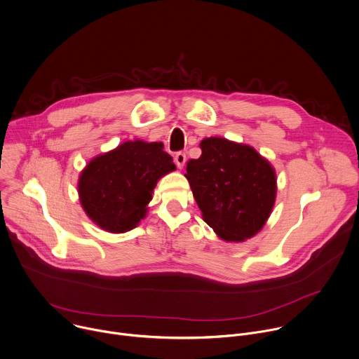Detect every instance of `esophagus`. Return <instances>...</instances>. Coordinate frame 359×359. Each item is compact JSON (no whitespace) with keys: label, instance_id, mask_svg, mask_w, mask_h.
<instances>
[{"label":"esophagus","instance_id":"obj_1","mask_svg":"<svg viewBox=\"0 0 359 359\" xmlns=\"http://www.w3.org/2000/svg\"><path fill=\"white\" fill-rule=\"evenodd\" d=\"M175 163L177 165L179 169H182L184 166V163H186V154L184 152H177L175 155Z\"/></svg>","mask_w":359,"mask_h":359}]
</instances>
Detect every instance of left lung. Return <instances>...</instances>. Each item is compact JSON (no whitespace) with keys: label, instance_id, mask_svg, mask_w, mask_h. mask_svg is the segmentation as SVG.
<instances>
[{"label":"left lung","instance_id":"8db88e82","mask_svg":"<svg viewBox=\"0 0 359 359\" xmlns=\"http://www.w3.org/2000/svg\"><path fill=\"white\" fill-rule=\"evenodd\" d=\"M184 175L204 221L226 242L255 236L269 219L277 194L276 170L253 147L210 137Z\"/></svg>","mask_w":359,"mask_h":359}]
</instances>
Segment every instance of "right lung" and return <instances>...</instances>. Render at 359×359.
Wrapping results in <instances>:
<instances>
[{
  "label": "right lung",
  "instance_id": "1",
  "mask_svg": "<svg viewBox=\"0 0 359 359\" xmlns=\"http://www.w3.org/2000/svg\"><path fill=\"white\" fill-rule=\"evenodd\" d=\"M175 169L162 142H123L93 158L81 172V205L102 229L124 233L147 215L156 182Z\"/></svg>",
  "mask_w": 359,
  "mask_h": 359
}]
</instances>
